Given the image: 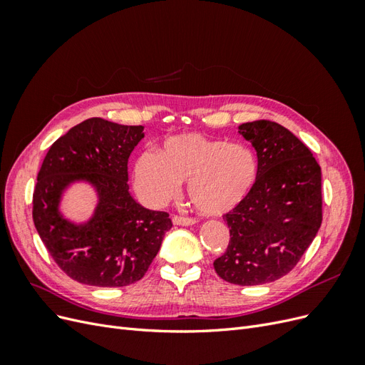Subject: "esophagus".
I'll use <instances>...</instances> for the list:
<instances>
[{
  "mask_svg": "<svg viewBox=\"0 0 365 365\" xmlns=\"http://www.w3.org/2000/svg\"><path fill=\"white\" fill-rule=\"evenodd\" d=\"M172 222H173L175 225H184V227H187V225H193V224H196V220H195L193 217L173 216V217H172Z\"/></svg>",
  "mask_w": 365,
  "mask_h": 365,
  "instance_id": "esophagus-1",
  "label": "esophagus"
}]
</instances>
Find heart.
Returning a JSON list of instances; mask_svg holds the SVG:
<instances>
[{
  "instance_id": "b5f03b06",
  "label": "heart",
  "mask_w": 365,
  "mask_h": 365,
  "mask_svg": "<svg viewBox=\"0 0 365 365\" xmlns=\"http://www.w3.org/2000/svg\"><path fill=\"white\" fill-rule=\"evenodd\" d=\"M257 172V158L248 146L189 132L169 137L157 155L141 153L134 182L143 201L161 207L187 181V195L201 213L222 215L245 200Z\"/></svg>"
}]
</instances>
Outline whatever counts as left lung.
<instances>
[{"label": "left lung", "instance_id": "8db88e82", "mask_svg": "<svg viewBox=\"0 0 365 365\" xmlns=\"http://www.w3.org/2000/svg\"><path fill=\"white\" fill-rule=\"evenodd\" d=\"M257 152V180L224 215L227 251L213 263L220 279L240 286L279 280L294 269L323 220L322 168L291 130L269 120L239 126Z\"/></svg>", "mask_w": 365, "mask_h": 365}]
</instances>
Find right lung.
I'll use <instances>...</instances> for the list:
<instances>
[{"mask_svg":"<svg viewBox=\"0 0 365 365\" xmlns=\"http://www.w3.org/2000/svg\"><path fill=\"white\" fill-rule=\"evenodd\" d=\"M143 129L88 118L54 141L43 158L33 222L53 260L76 282L101 288L138 282L172 228L169 213L148 210L129 193L128 160ZM74 182H88L98 193L95 213L79 225L58 208Z\"/></svg>","mask_w":365,"mask_h":365,"instance_id":"right-lung-1","label":"right lung"}]
</instances>
